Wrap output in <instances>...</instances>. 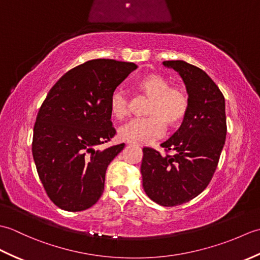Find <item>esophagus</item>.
<instances>
[{"label": "esophagus", "mask_w": 260, "mask_h": 260, "mask_svg": "<svg viewBox=\"0 0 260 260\" xmlns=\"http://www.w3.org/2000/svg\"><path fill=\"white\" fill-rule=\"evenodd\" d=\"M127 144H131V145H137V146H141V145H139L137 144V143H135V142H127Z\"/></svg>", "instance_id": "1"}]
</instances>
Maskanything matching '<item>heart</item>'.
<instances>
[{"instance_id":"1","label":"heart","mask_w":260,"mask_h":260,"mask_svg":"<svg viewBox=\"0 0 260 260\" xmlns=\"http://www.w3.org/2000/svg\"><path fill=\"white\" fill-rule=\"evenodd\" d=\"M135 89L150 98L145 108L147 116L131 120L121 127L120 136L135 143H147L164 133L165 125L173 129L178 127L187 114L190 97L185 88L171 86V81L161 74H147L135 82ZM110 113L117 119L129 115V98L123 90L117 89L110 97Z\"/></svg>"}]
</instances>
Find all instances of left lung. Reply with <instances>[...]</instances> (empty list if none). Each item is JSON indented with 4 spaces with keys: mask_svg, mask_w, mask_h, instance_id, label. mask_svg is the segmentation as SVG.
<instances>
[{
    "mask_svg": "<svg viewBox=\"0 0 260 260\" xmlns=\"http://www.w3.org/2000/svg\"><path fill=\"white\" fill-rule=\"evenodd\" d=\"M163 64L182 77L190 106L180 128L161 144L165 155L143 148L141 173L148 198L159 206L175 207L192 200L210 183L225 142L227 121L223 93L202 69L183 60Z\"/></svg>",
    "mask_w": 260,
    "mask_h": 260,
    "instance_id": "left-lung-1",
    "label": "left lung"
}]
</instances>
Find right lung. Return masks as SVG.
Returning a JSON list of instances; mask_svg holds the SVG:
<instances>
[{
	"label": "right lung",
	"mask_w": 260,
	"mask_h": 260,
	"mask_svg": "<svg viewBox=\"0 0 260 260\" xmlns=\"http://www.w3.org/2000/svg\"><path fill=\"white\" fill-rule=\"evenodd\" d=\"M136 68L113 59L89 60L66 73L42 103L32 154L48 197L60 209L82 211L102 197L108 165L125 146L98 150L116 134L110 97Z\"/></svg>",
	"instance_id": "obj_1"
}]
</instances>
